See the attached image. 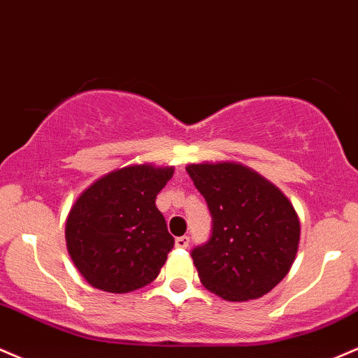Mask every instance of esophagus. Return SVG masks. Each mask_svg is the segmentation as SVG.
Returning a JSON list of instances; mask_svg holds the SVG:
<instances>
[{
	"instance_id": "obj_1",
	"label": "esophagus",
	"mask_w": 358,
	"mask_h": 358,
	"mask_svg": "<svg viewBox=\"0 0 358 358\" xmlns=\"http://www.w3.org/2000/svg\"><path fill=\"white\" fill-rule=\"evenodd\" d=\"M189 245V236H178L176 238V247L178 248H186Z\"/></svg>"
}]
</instances>
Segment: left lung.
I'll use <instances>...</instances> for the list:
<instances>
[{
	"label": "left lung",
	"mask_w": 358,
	"mask_h": 358,
	"mask_svg": "<svg viewBox=\"0 0 358 358\" xmlns=\"http://www.w3.org/2000/svg\"><path fill=\"white\" fill-rule=\"evenodd\" d=\"M186 171L213 216L211 238L191 254L201 284L233 303L262 298L287 275L298 254L294 206L243 164L201 162Z\"/></svg>",
	"instance_id": "1"
}]
</instances>
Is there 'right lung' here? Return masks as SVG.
Wrapping results in <instances>:
<instances>
[{
  "mask_svg": "<svg viewBox=\"0 0 358 358\" xmlns=\"http://www.w3.org/2000/svg\"><path fill=\"white\" fill-rule=\"evenodd\" d=\"M174 167L131 164L84 189L66 220L72 262L92 287L125 294L145 287L167 260L174 238L155 198Z\"/></svg>",
  "mask_w": 358,
  "mask_h": 358,
  "instance_id": "add662e5",
  "label": "right lung"
}]
</instances>
